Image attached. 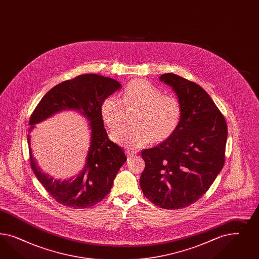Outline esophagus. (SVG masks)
I'll list each match as a JSON object with an SVG mask.
<instances>
[{
    "mask_svg": "<svg viewBox=\"0 0 259 259\" xmlns=\"http://www.w3.org/2000/svg\"><path fill=\"white\" fill-rule=\"evenodd\" d=\"M125 153L126 155H127V157H132L137 154V152H136V151H134V150L131 149H126Z\"/></svg>",
    "mask_w": 259,
    "mask_h": 259,
    "instance_id": "34e87169",
    "label": "esophagus"
}]
</instances>
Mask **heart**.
I'll list each match as a JSON object with an SVG mask.
<instances>
[{
	"mask_svg": "<svg viewBox=\"0 0 259 259\" xmlns=\"http://www.w3.org/2000/svg\"><path fill=\"white\" fill-rule=\"evenodd\" d=\"M124 105L138 107L134 126H122L111 134V139L128 148H141L152 141L168 139L181 119V102L144 79L130 81L122 92L121 100L111 95L101 105V117L110 129L117 128L123 118Z\"/></svg>",
	"mask_w": 259,
	"mask_h": 259,
	"instance_id": "1",
	"label": "heart"
}]
</instances>
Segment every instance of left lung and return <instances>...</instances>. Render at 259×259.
<instances>
[{"instance_id": "obj_1", "label": "left lung", "mask_w": 259, "mask_h": 259, "mask_svg": "<svg viewBox=\"0 0 259 259\" xmlns=\"http://www.w3.org/2000/svg\"><path fill=\"white\" fill-rule=\"evenodd\" d=\"M159 80L172 87L181 102V122L163 142L141 152L145 169L140 183L151 202L178 210L198 200L221 171L227 124L202 87L172 73Z\"/></svg>"}]
</instances>
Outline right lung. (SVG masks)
I'll return each instance as SVG.
<instances>
[{"instance_id":"right-lung-1","label":"right lung","mask_w":259,"mask_h":259,"mask_svg":"<svg viewBox=\"0 0 259 259\" xmlns=\"http://www.w3.org/2000/svg\"><path fill=\"white\" fill-rule=\"evenodd\" d=\"M121 88L114 78L96 74L79 75L50 89L34 110L29 119L30 164L38 181L60 204L73 209H85L101 202L113 186L119 168L125 162V154L108 139L101 117L103 100ZM77 110L89 121L91 143L86 163L77 176L57 180L42 172L32 157L30 132L36 124L62 110Z\"/></svg>"}]
</instances>
